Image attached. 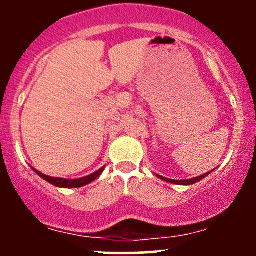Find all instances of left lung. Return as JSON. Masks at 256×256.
<instances>
[{
    "instance_id": "1",
    "label": "left lung",
    "mask_w": 256,
    "mask_h": 256,
    "mask_svg": "<svg viewBox=\"0 0 256 256\" xmlns=\"http://www.w3.org/2000/svg\"><path fill=\"white\" fill-rule=\"evenodd\" d=\"M212 172V171H210ZM210 172H208V174H202V176H198V177H194V178H190V180H170V178H166V177H162L160 176V174H156L157 177L161 178V180H166V182L168 183H174V184H180V186H190V184H194V183L200 182V180H202L203 178H206L208 176Z\"/></svg>"
}]
</instances>
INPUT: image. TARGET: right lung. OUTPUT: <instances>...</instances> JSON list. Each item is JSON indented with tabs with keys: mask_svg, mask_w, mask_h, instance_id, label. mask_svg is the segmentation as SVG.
Instances as JSON below:
<instances>
[{
	"mask_svg": "<svg viewBox=\"0 0 256 256\" xmlns=\"http://www.w3.org/2000/svg\"><path fill=\"white\" fill-rule=\"evenodd\" d=\"M32 170L40 178H43V180H47V182L50 183V184L56 186V187H59V188H79V187H82V186L89 184V183H92V180H96V178L99 177L100 174H102V172H104L105 166L102 167L100 170H98V171H95L94 174H89V176H85V177H82V178H76V180H66V178H60V177H50V176H47V174H42V172H40L38 170L33 168V167H32Z\"/></svg>",
	"mask_w": 256,
	"mask_h": 256,
	"instance_id": "right-lung-1",
	"label": "right lung"
}]
</instances>
